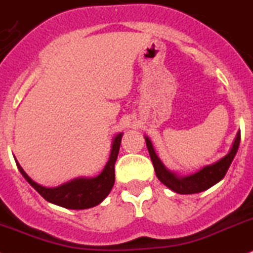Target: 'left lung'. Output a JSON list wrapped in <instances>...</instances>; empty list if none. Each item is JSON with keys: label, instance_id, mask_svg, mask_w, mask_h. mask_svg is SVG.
<instances>
[{"label": "left lung", "instance_id": "1", "mask_svg": "<svg viewBox=\"0 0 253 253\" xmlns=\"http://www.w3.org/2000/svg\"><path fill=\"white\" fill-rule=\"evenodd\" d=\"M239 142H241V133L238 131L237 137H235L234 143H233L232 150H230V152L225 157H223V159L219 160L217 163L212 164V165L205 166L200 171L194 172L192 175L180 178V176H176L174 172L169 171V170L166 169L164 164L160 161L156 153H155V151H153L151 141L146 137V144H147L148 152H150L151 160H152L153 168H155L157 178L168 188L180 194L198 193V192L206 191L210 187H212L213 184H216L217 182H220L225 176L226 171H228L230 164H232L233 159H234L235 153L238 151Z\"/></svg>", "mask_w": 253, "mask_h": 253}]
</instances>
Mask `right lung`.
Returning a JSON list of instances; mask_svg holds the SVG:
<instances>
[{
    "instance_id": "add662e5",
    "label": "right lung",
    "mask_w": 253,
    "mask_h": 253,
    "mask_svg": "<svg viewBox=\"0 0 253 253\" xmlns=\"http://www.w3.org/2000/svg\"><path fill=\"white\" fill-rule=\"evenodd\" d=\"M122 137V133H119L115 137L109 161L106 164L102 172L96 178H78L60 185V187H56V188H46V187H42L33 182L27 175V172L24 171L23 168L19 165V163H16V165H18L19 171L23 174L24 178L27 179V182L46 201L57 205V206L65 207V209L84 210V209H89V207L101 204L114 187L115 163L118 159L119 150H120Z\"/></svg>"
}]
</instances>
